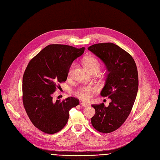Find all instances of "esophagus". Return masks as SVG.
I'll use <instances>...</instances> for the list:
<instances>
[{"label":"esophagus","instance_id":"esophagus-1","mask_svg":"<svg viewBox=\"0 0 160 160\" xmlns=\"http://www.w3.org/2000/svg\"><path fill=\"white\" fill-rule=\"evenodd\" d=\"M81 105L82 107H89V104H87V103H85V102H81Z\"/></svg>","mask_w":160,"mask_h":160}]
</instances>
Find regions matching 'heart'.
Here are the masks:
<instances>
[{"instance_id":"1","label":"heart","mask_w":160,"mask_h":160,"mask_svg":"<svg viewBox=\"0 0 160 160\" xmlns=\"http://www.w3.org/2000/svg\"><path fill=\"white\" fill-rule=\"evenodd\" d=\"M83 64L86 69L90 72L92 69H97L99 70L100 69V63H99L98 60L93 57H87L83 60ZM75 63H73L71 65V67L68 71V76H71L72 73L73 69L74 68ZM96 91V88L91 87H81L78 89H77L75 92V95L82 99L83 101H87L91 97V93L92 92H95Z\"/></svg>"}]
</instances>
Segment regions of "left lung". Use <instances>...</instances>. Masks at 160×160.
Masks as SVG:
<instances>
[{"mask_svg":"<svg viewBox=\"0 0 160 160\" xmlns=\"http://www.w3.org/2000/svg\"><path fill=\"white\" fill-rule=\"evenodd\" d=\"M105 65L108 71L105 84L101 92L111 102L92 104L95 114L91 124L98 132L110 133L117 130L129 116L138 89V75L130 55L112 43H97L88 48Z\"/></svg>","mask_w":160,"mask_h":160,"instance_id":"left-lung-1","label":"left lung"}]
</instances>
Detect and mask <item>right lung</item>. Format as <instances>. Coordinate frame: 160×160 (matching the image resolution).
I'll return each instance as SVG.
<instances>
[{"label":"right lung","mask_w":160,"mask_h":160,"mask_svg":"<svg viewBox=\"0 0 160 160\" xmlns=\"http://www.w3.org/2000/svg\"><path fill=\"white\" fill-rule=\"evenodd\" d=\"M85 49L49 45L27 66L22 79L23 104L32 124L43 132L52 134L61 130L68 122L70 110L79 104L74 97L54 101L52 95L59 82L67 80L71 64Z\"/></svg>","instance_id":"add662e5"}]
</instances>
